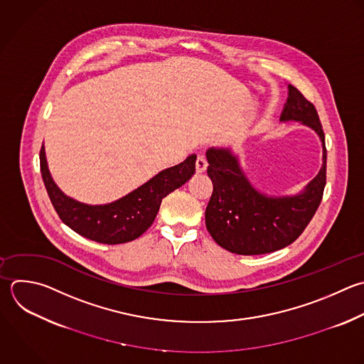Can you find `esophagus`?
I'll use <instances>...</instances> for the list:
<instances>
[{"label": "esophagus", "mask_w": 364, "mask_h": 364, "mask_svg": "<svg viewBox=\"0 0 364 364\" xmlns=\"http://www.w3.org/2000/svg\"><path fill=\"white\" fill-rule=\"evenodd\" d=\"M206 168H208L206 159L203 156H198V159H196V172L203 173L206 171Z\"/></svg>", "instance_id": "obj_1"}]
</instances>
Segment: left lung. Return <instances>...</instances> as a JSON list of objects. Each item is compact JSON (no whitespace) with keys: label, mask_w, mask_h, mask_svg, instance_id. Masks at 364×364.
Listing matches in <instances>:
<instances>
[{"label":"left lung","mask_w":364,"mask_h":364,"mask_svg":"<svg viewBox=\"0 0 364 364\" xmlns=\"http://www.w3.org/2000/svg\"><path fill=\"white\" fill-rule=\"evenodd\" d=\"M282 121H300L317 132L323 144V166L296 196L269 198L257 192L230 149H209L208 175L213 192L205 210L206 228L213 240L236 255H263L293 243L314 216L326 185L324 132L314 105L289 85Z\"/></svg>","instance_id":"1"}]
</instances>
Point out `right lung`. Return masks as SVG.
<instances>
[{"mask_svg":"<svg viewBox=\"0 0 364 364\" xmlns=\"http://www.w3.org/2000/svg\"><path fill=\"white\" fill-rule=\"evenodd\" d=\"M195 161L196 155H191L119 200L91 206L65 196L57 188L47 166L44 145L40 151L41 176L60 219L81 236L107 245L127 243L146 232L156 218L162 199L192 178Z\"/></svg>","mask_w":364,"mask_h":364,"instance_id":"add662e5","label":"right lung"}]
</instances>
